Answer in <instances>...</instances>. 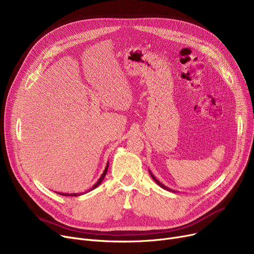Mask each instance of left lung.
Listing matches in <instances>:
<instances>
[{"label": "left lung", "mask_w": 254, "mask_h": 254, "mask_svg": "<svg viewBox=\"0 0 254 254\" xmlns=\"http://www.w3.org/2000/svg\"><path fill=\"white\" fill-rule=\"evenodd\" d=\"M149 173H150V176H151V178H152V179H153V180H154V181L156 182V184H157L158 186H160V187H161V188H163L164 190H167V191H172V192H177V191H174V190L170 189V188H168V187H166V186H164V185H163L162 183H160V182H159V181H158V180H157V179H156V178H155V177L153 176V174H152V173H151L150 171H149Z\"/></svg>", "instance_id": "obj_1"}]
</instances>
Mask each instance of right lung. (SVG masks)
<instances>
[{
	"label": "right lung",
	"instance_id": "add662e5",
	"mask_svg": "<svg viewBox=\"0 0 254 254\" xmlns=\"http://www.w3.org/2000/svg\"><path fill=\"white\" fill-rule=\"evenodd\" d=\"M108 164H109V162H107V164H106V167H105V170H104V172H103V174H102V176L100 177V179L98 180V182L93 186V187L88 191V192H90V191H92V190H94L95 188H97L98 186L102 183V181L104 180V178H105V176H106V174H107V171H108ZM57 194H60V195H63V196H79V195H82L83 193H80V194H77V193H73V194H67V193H59V192H57Z\"/></svg>",
	"mask_w": 254,
	"mask_h": 254
}]
</instances>
